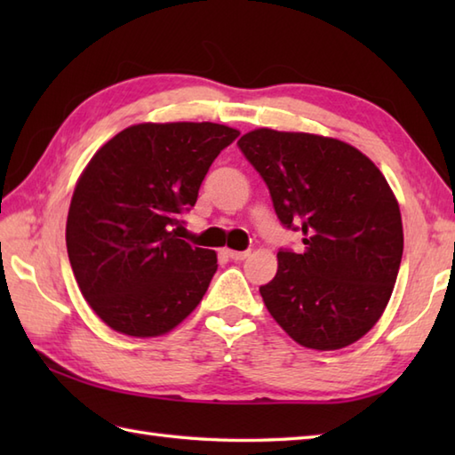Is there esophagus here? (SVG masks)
Instances as JSON below:
<instances>
[{"instance_id":"esophagus-1","label":"esophagus","mask_w":455,"mask_h":455,"mask_svg":"<svg viewBox=\"0 0 455 455\" xmlns=\"http://www.w3.org/2000/svg\"><path fill=\"white\" fill-rule=\"evenodd\" d=\"M227 254L230 259H236V262H243L250 256V250H244V252H236V250H227Z\"/></svg>"}]
</instances>
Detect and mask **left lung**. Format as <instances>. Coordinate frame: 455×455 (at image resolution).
<instances>
[{
    "label": "left lung",
    "instance_id": "8db88e82",
    "mask_svg": "<svg viewBox=\"0 0 455 455\" xmlns=\"http://www.w3.org/2000/svg\"><path fill=\"white\" fill-rule=\"evenodd\" d=\"M264 178L282 225L303 235L301 254L277 252L259 287L275 323L297 344L340 350L379 321L403 258L399 203L357 148L308 132L256 129L238 140Z\"/></svg>",
    "mask_w": 455,
    "mask_h": 455
}]
</instances>
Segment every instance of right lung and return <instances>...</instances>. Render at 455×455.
Listing matches in <instances>:
<instances>
[{"instance_id": "add662e5", "label": "right lung", "mask_w": 455, "mask_h": 455, "mask_svg": "<svg viewBox=\"0 0 455 455\" xmlns=\"http://www.w3.org/2000/svg\"><path fill=\"white\" fill-rule=\"evenodd\" d=\"M238 134L217 123L132 124L82 172L68 211V258L85 301L113 331L166 334L199 305L217 254L178 238L181 215Z\"/></svg>"}]
</instances>
